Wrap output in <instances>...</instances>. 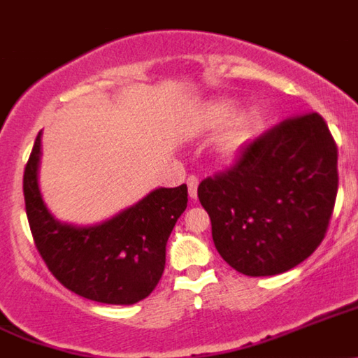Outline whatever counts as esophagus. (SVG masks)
<instances>
[{"mask_svg": "<svg viewBox=\"0 0 358 358\" xmlns=\"http://www.w3.org/2000/svg\"><path fill=\"white\" fill-rule=\"evenodd\" d=\"M187 189H189V196L193 198V200H196V196H198V178H194V176H189V178H187Z\"/></svg>", "mask_w": 358, "mask_h": 358, "instance_id": "34e87169", "label": "esophagus"}]
</instances>
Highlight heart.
Segmentation results:
<instances>
[{
	"instance_id": "b5f03b06",
	"label": "heart",
	"mask_w": 358,
	"mask_h": 358,
	"mask_svg": "<svg viewBox=\"0 0 358 358\" xmlns=\"http://www.w3.org/2000/svg\"><path fill=\"white\" fill-rule=\"evenodd\" d=\"M236 111H238V102L233 101V99H219V101H212L205 104L198 111L194 122H196L198 129L215 130L226 127L233 119L228 134H226V143H228L229 148H236L243 141L249 139L261 123L259 109H247V111H242L235 117Z\"/></svg>"
}]
</instances>
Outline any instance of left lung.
I'll use <instances>...</instances> for the list:
<instances>
[{
	"instance_id": "obj_1",
	"label": "left lung",
	"mask_w": 358,
	"mask_h": 358,
	"mask_svg": "<svg viewBox=\"0 0 358 358\" xmlns=\"http://www.w3.org/2000/svg\"><path fill=\"white\" fill-rule=\"evenodd\" d=\"M338 194V148L317 113L271 127L240 148L198 198L222 259L247 277L292 270L315 252Z\"/></svg>"
}]
</instances>
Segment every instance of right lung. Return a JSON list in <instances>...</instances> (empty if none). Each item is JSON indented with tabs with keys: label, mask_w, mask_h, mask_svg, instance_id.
<instances>
[{
	"label": "right lung",
	"mask_w": 358,
	"mask_h": 358,
	"mask_svg": "<svg viewBox=\"0 0 358 358\" xmlns=\"http://www.w3.org/2000/svg\"><path fill=\"white\" fill-rule=\"evenodd\" d=\"M41 134L24 172V198L48 270L64 287L97 303L134 304L148 298L164 273L169 236L187 207V186L157 187L95 224L60 221L40 189Z\"/></svg>",
	"instance_id": "add662e5"
}]
</instances>
